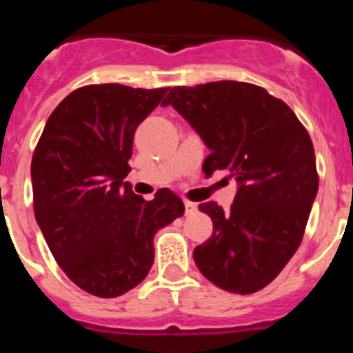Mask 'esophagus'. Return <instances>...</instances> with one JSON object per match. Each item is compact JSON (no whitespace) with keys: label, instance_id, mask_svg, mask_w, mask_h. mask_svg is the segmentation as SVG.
I'll return each mask as SVG.
<instances>
[{"label":"esophagus","instance_id":"34e87169","mask_svg":"<svg viewBox=\"0 0 353 353\" xmlns=\"http://www.w3.org/2000/svg\"><path fill=\"white\" fill-rule=\"evenodd\" d=\"M196 210V203L193 202H184V212H186V216H190V214H193Z\"/></svg>","mask_w":353,"mask_h":353}]
</instances>
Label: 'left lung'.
Listing matches in <instances>:
<instances>
[{
    "instance_id": "obj_1",
    "label": "left lung",
    "mask_w": 353,
    "mask_h": 353,
    "mask_svg": "<svg viewBox=\"0 0 353 353\" xmlns=\"http://www.w3.org/2000/svg\"><path fill=\"white\" fill-rule=\"evenodd\" d=\"M161 104H170L210 150L205 176L228 170L239 183L228 210L200 203L214 232L193 251L196 266L225 291L266 288L298 251L317 195L308 132L284 101L242 81L174 87Z\"/></svg>"
}]
</instances>
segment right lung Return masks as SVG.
I'll return each instance as SVG.
<instances>
[{"mask_svg":"<svg viewBox=\"0 0 353 353\" xmlns=\"http://www.w3.org/2000/svg\"><path fill=\"white\" fill-rule=\"evenodd\" d=\"M169 88L118 83L77 88L47 120L31 161L32 203L55 261L74 284L117 298L144 281L153 236L184 214L174 192H132L134 132Z\"/></svg>","mask_w":353,"mask_h":353,"instance_id":"obj_1","label":"right lung"}]
</instances>
